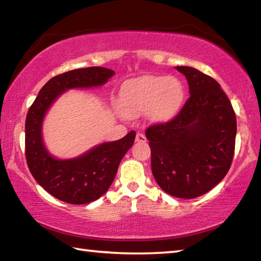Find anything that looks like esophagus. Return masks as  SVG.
Returning <instances> with one entry per match:
<instances>
[{
	"mask_svg": "<svg viewBox=\"0 0 261 261\" xmlns=\"http://www.w3.org/2000/svg\"><path fill=\"white\" fill-rule=\"evenodd\" d=\"M136 141H138V143H145V141H146V137H145L143 134H140V132H137Z\"/></svg>",
	"mask_w": 261,
	"mask_h": 261,
	"instance_id": "34e87169",
	"label": "esophagus"
}]
</instances>
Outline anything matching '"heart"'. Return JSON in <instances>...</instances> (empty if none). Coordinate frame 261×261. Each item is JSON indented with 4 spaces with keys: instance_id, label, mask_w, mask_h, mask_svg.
<instances>
[{
    "instance_id": "obj_1",
    "label": "heart",
    "mask_w": 261,
    "mask_h": 261,
    "mask_svg": "<svg viewBox=\"0 0 261 261\" xmlns=\"http://www.w3.org/2000/svg\"><path fill=\"white\" fill-rule=\"evenodd\" d=\"M183 85L177 78L147 76L125 84L121 92L122 112L138 116L148 110L156 121L170 117L182 102Z\"/></svg>"
}]
</instances>
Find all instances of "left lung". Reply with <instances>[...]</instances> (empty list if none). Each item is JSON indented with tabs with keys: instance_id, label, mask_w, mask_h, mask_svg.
<instances>
[{
	"instance_id": "1",
	"label": "left lung",
	"mask_w": 261,
	"mask_h": 261,
	"mask_svg": "<svg viewBox=\"0 0 261 261\" xmlns=\"http://www.w3.org/2000/svg\"><path fill=\"white\" fill-rule=\"evenodd\" d=\"M189 84L190 96L173 120L146 129L152 173L170 196L192 199L223 179L230 169L236 115L220 84L199 70L176 67Z\"/></svg>"
}]
</instances>
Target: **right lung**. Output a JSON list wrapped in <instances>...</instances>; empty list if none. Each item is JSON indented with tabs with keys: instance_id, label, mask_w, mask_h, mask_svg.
Here are the masks:
<instances>
[{
	"instance_id": "add662e5",
	"label": "right lung",
	"mask_w": 261,
	"mask_h": 261,
	"mask_svg": "<svg viewBox=\"0 0 261 261\" xmlns=\"http://www.w3.org/2000/svg\"><path fill=\"white\" fill-rule=\"evenodd\" d=\"M114 73L107 68L90 67L57 74L41 88L26 116L25 156L31 174L48 193L68 204H87L106 193L123 156L134 145L136 132L130 131L120 140L100 144L76 159L59 160L43 145V117L63 92L103 85Z\"/></svg>"
}]
</instances>
